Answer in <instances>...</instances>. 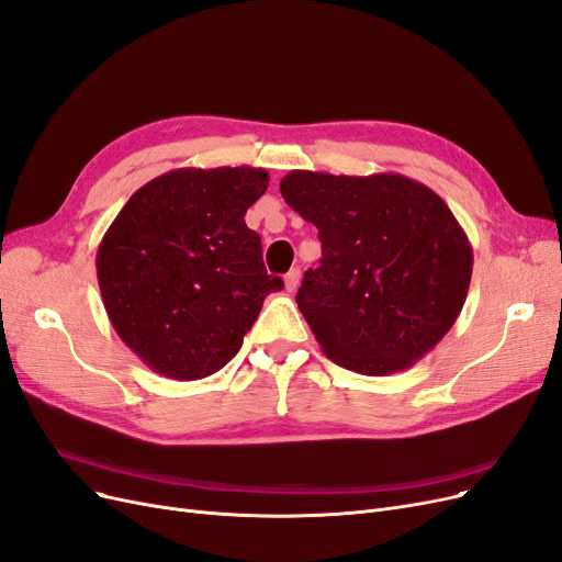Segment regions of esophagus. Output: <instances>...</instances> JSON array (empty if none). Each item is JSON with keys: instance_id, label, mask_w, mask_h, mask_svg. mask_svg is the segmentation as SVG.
<instances>
[{"instance_id": "obj_1", "label": "esophagus", "mask_w": 562, "mask_h": 562, "mask_svg": "<svg viewBox=\"0 0 562 562\" xmlns=\"http://www.w3.org/2000/svg\"><path fill=\"white\" fill-rule=\"evenodd\" d=\"M300 277H302L300 269H290V272L285 274V290H288V293H293V290L297 288Z\"/></svg>"}]
</instances>
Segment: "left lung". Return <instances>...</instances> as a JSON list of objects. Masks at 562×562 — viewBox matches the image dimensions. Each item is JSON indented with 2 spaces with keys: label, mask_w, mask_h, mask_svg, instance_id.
<instances>
[{
  "label": "left lung",
  "mask_w": 562,
  "mask_h": 562,
  "mask_svg": "<svg viewBox=\"0 0 562 562\" xmlns=\"http://www.w3.org/2000/svg\"><path fill=\"white\" fill-rule=\"evenodd\" d=\"M281 195L318 228L321 267L297 306L344 369L387 375L413 367L463 308L473 249L442 198L411 177L293 170Z\"/></svg>",
  "instance_id": "obj_1"
}]
</instances>
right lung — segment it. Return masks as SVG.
<instances>
[{
  "label": "right lung",
  "instance_id": "obj_1",
  "mask_svg": "<svg viewBox=\"0 0 562 562\" xmlns=\"http://www.w3.org/2000/svg\"><path fill=\"white\" fill-rule=\"evenodd\" d=\"M267 184L265 168H179L140 187L110 223L97 254L103 306L151 371L216 373L283 288L244 223Z\"/></svg>",
  "mask_w": 562,
  "mask_h": 562
}]
</instances>
